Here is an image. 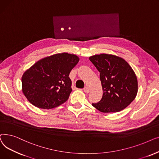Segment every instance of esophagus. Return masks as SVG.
I'll return each mask as SVG.
<instances>
[{"instance_id":"obj_1","label":"esophagus","mask_w":159,"mask_h":159,"mask_svg":"<svg viewBox=\"0 0 159 159\" xmlns=\"http://www.w3.org/2000/svg\"><path fill=\"white\" fill-rule=\"evenodd\" d=\"M84 92L86 93H89V92H90V89H89V88L87 87H84Z\"/></svg>"}]
</instances>
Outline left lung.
<instances>
[{
    "label": "left lung",
    "mask_w": 159,
    "mask_h": 159,
    "mask_svg": "<svg viewBox=\"0 0 159 159\" xmlns=\"http://www.w3.org/2000/svg\"><path fill=\"white\" fill-rule=\"evenodd\" d=\"M89 60L99 71L103 89L101 100L93 106L102 112H119L126 108L138 92L137 76L130 65L120 57L102 54Z\"/></svg>",
    "instance_id": "1"
}]
</instances>
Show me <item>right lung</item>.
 <instances>
[{
  "label": "right lung",
  "instance_id": "right-lung-1",
  "mask_svg": "<svg viewBox=\"0 0 159 159\" xmlns=\"http://www.w3.org/2000/svg\"><path fill=\"white\" fill-rule=\"evenodd\" d=\"M79 60L77 56L64 52L36 62L22 76V90L27 100L44 109L65 103L72 90L69 75Z\"/></svg>",
  "mask_w": 159,
  "mask_h": 159
}]
</instances>
